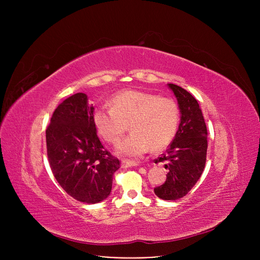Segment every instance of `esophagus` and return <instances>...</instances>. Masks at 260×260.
<instances>
[{"instance_id": "34e87169", "label": "esophagus", "mask_w": 260, "mask_h": 260, "mask_svg": "<svg viewBox=\"0 0 260 260\" xmlns=\"http://www.w3.org/2000/svg\"><path fill=\"white\" fill-rule=\"evenodd\" d=\"M138 163L134 162V161H129V160H123L121 162V167L122 168H131V167H137Z\"/></svg>"}]
</instances>
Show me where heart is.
I'll list each match as a JSON object with an SVG mask.
<instances>
[{
    "label": "heart",
    "mask_w": 260,
    "mask_h": 260,
    "mask_svg": "<svg viewBox=\"0 0 260 260\" xmlns=\"http://www.w3.org/2000/svg\"><path fill=\"white\" fill-rule=\"evenodd\" d=\"M112 108H98L92 115L101 137L117 145L127 124L132 131L118 147V154L128 158L143 156L149 147L154 151L168 146L179 125L180 109L173 99L141 90H124L111 100Z\"/></svg>",
    "instance_id": "b5f03b06"
}]
</instances>
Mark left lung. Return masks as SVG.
I'll use <instances>...</instances> for the list:
<instances>
[{"label":"left lung","mask_w":260,"mask_h":260,"mask_svg":"<svg viewBox=\"0 0 260 260\" xmlns=\"http://www.w3.org/2000/svg\"><path fill=\"white\" fill-rule=\"evenodd\" d=\"M180 109V123L168 151L156 160L165 161L167 181L155 187L163 200H177L185 196L196 184L206 167L208 132L197 100L182 87L168 84Z\"/></svg>","instance_id":"obj_1"}]
</instances>
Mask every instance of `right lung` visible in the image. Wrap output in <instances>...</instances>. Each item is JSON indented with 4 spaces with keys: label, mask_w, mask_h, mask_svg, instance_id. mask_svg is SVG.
Masks as SVG:
<instances>
[{
    "label": "right lung",
    "mask_w": 260,
    "mask_h": 260,
    "mask_svg": "<svg viewBox=\"0 0 260 260\" xmlns=\"http://www.w3.org/2000/svg\"><path fill=\"white\" fill-rule=\"evenodd\" d=\"M93 107L78 92L53 112L46 129L47 156L54 178L65 192L84 203H98L111 194L120 161L101 144L92 121Z\"/></svg>",
    "instance_id": "obj_1"
}]
</instances>
